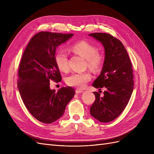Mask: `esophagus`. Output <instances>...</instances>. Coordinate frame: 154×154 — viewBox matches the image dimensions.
Listing matches in <instances>:
<instances>
[{
	"label": "esophagus",
	"mask_w": 154,
	"mask_h": 154,
	"mask_svg": "<svg viewBox=\"0 0 154 154\" xmlns=\"http://www.w3.org/2000/svg\"><path fill=\"white\" fill-rule=\"evenodd\" d=\"M82 92H83V91L80 90V89H76V94H78V93H82Z\"/></svg>",
	"instance_id": "obj_1"
}]
</instances>
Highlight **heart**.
<instances>
[{
  "label": "heart",
  "mask_w": 154,
  "mask_h": 154,
  "mask_svg": "<svg viewBox=\"0 0 154 154\" xmlns=\"http://www.w3.org/2000/svg\"><path fill=\"white\" fill-rule=\"evenodd\" d=\"M71 50L74 53L85 58L87 67L92 71H97L103 66L104 57L103 54L97 53L96 46L87 41H80L74 44ZM55 62L60 71L67 72L69 69L68 55L66 51L58 50L55 54ZM91 80V74L88 72L73 73L66 78L67 84L77 88H83Z\"/></svg>",
  "instance_id": "b5f03b06"
}]
</instances>
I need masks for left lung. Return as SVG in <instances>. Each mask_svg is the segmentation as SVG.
Listing matches in <instances>:
<instances>
[{"label": "left lung", "instance_id": "8db88e82", "mask_svg": "<svg viewBox=\"0 0 154 154\" xmlns=\"http://www.w3.org/2000/svg\"><path fill=\"white\" fill-rule=\"evenodd\" d=\"M103 44L105 60L100 76L92 86L105 87L103 96L94 92L96 100L90 107L92 117L103 123L112 122L122 113L131 97L134 88L132 63L122 42L108 33L88 35Z\"/></svg>", "mask_w": 154, "mask_h": 154}]
</instances>
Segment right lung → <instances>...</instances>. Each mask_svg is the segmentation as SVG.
<instances>
[{"mask_svg": "<svg viewBox=\"0 0 154 154\" xmlns=\"http://www.w3.org/2000/svg\"><path fill=\"white\" fill-rule=\"evenodd\" d=\"M73 34L42 31L30 40L23 53L18 72L17 87L22 100L33 117L44 123H52L63 116L75 94L71 87L56 92L50 81L62 80L55 62L57 47Z\"/></svg>", "mask_w": 154, "mask_h": 154, "instance_id": "1", "label": "right lung"}]
</instances>
